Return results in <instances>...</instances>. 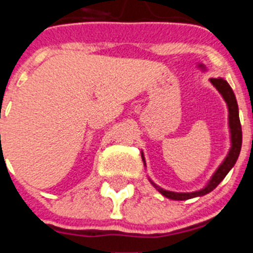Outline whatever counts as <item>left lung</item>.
I'll list each match as a JSON object with an SVG mask.
<instances>
[{"label":"left lung","instance_id":"1","mask_svg":"<svg viewBox=\"0 0 253 253\" xmlns=\"http://www.w3.org/2000/svg\"><path fill=\"white\" fill-rule=\"evenodd\" d=\"M210 82L216 87V90L219 92L222 93V96L224 97L225 102L228 105V110H229V128H231L232 134V148L229 151V153H228L227 158L224 160V162L216 169V172L214 173V176L211 177L209 184L204 189L195 191V193H173V191H167V190L161 189L160 186H157V185L152 182L153 186L162 195H165L169 199H173V200H187V199L195 198V196H203L205 194L210 193L211 190L215 189L222 182V180L227 176L228 172L231 171L232 167L236 165L237 160H238V156H240L241 147H242V126H241L240 115H238V105H237L236 96H234V92L231 88V86L223 78H211ZM143 161H144V158H143Z\"/></svg>","mask_w":253,"mask_h":253}]
</instances>
